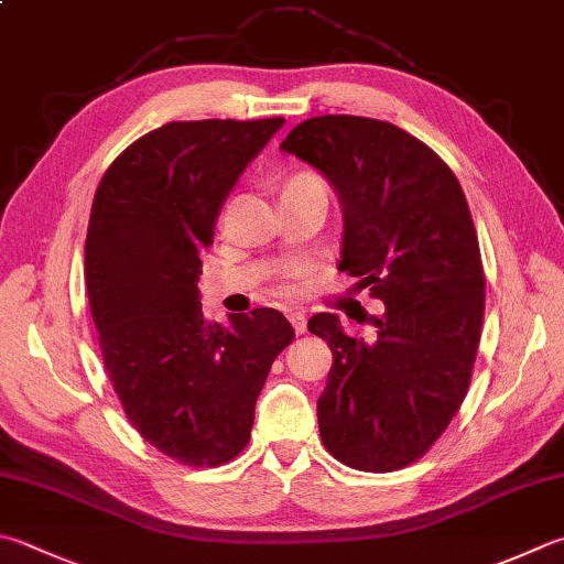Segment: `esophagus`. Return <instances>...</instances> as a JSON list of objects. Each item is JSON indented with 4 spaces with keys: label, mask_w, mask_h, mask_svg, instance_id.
<instances>
[{
    "label": "esophagus",
    "mask_w": 564,
    "mask_h": 564,
    "mask_svg": "<svg viewBox=\"0 0 564 564\" xmlns=\"http://www.w3.org/2000/svg\"><path fill=\"white\" fill-rule=\"evenodd\" d=\"M290 324H292V328H294V334H296V336H302V334L306 332V316H304L302 312H294V314H290Z\"/></svg>",
    "instance_id": "obj_1"
}]
</instances>
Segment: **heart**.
I'll list each match as a JSON object with an SVG mask.
<instances>
[{
    "mask_svg": "<svg viewBox=\"0 0 564 564\" xmlns=\"http://www.w3.org/2000/svg\"><path fill=\"white\" fill-rule=\"evenodd\" d=\"M294 182H322V178H318V176L312 174V172H302V174H294L286 184H294ZM322 184H324V182H322Z\"/></svg>",
    "mask_w": 564,
    "mask_h": 564,
    "instance_id": "obj_1",
    "label": "heart"
}]
</instances>
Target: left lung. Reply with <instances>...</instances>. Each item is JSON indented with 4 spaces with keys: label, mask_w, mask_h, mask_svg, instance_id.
I'll return each mask as SVG.
<instances>
[{
    "label": "left lung",
    "mask_w": 564,
    "mask_h": 564,
    "mask_svg": "<svg viewBox=\"0 0 564 564\" xmlns=\"http://www.w3.org/2000/svg\"><path fill=\"white\" fill-rule=\"evenodd\" d=\"M282 150L338 191V270L386 304L373 341L346 336L334 314L310 318L334 356L316 405L322 442L350 469H405L442 437L469 392L486 302L469 204L440 154L373 117H310Z\"/></svg>",
    "instance_id": "left-lung-1"
}]
</instances>
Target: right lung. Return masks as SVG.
<instances>
[{
	"label": "right lung",
	"mask_w": 564,
	"mask_h": 564,
	"mask_svg": "<svg viewBox=\"0 0 564 564\" xmlns=\"http://www.w3.org/2000/svg\"><path fill=\"white\" fill-rule=\"evenodd\" d=\"M284 117L166 122L102 174L85 238V284L105 370L132 427L204 469L246 449L254 402L294 328L278 310L208 322L198 254L230 188Z\"/></svg>",
	"instance_id": "add662e5"
}]
</instances>
